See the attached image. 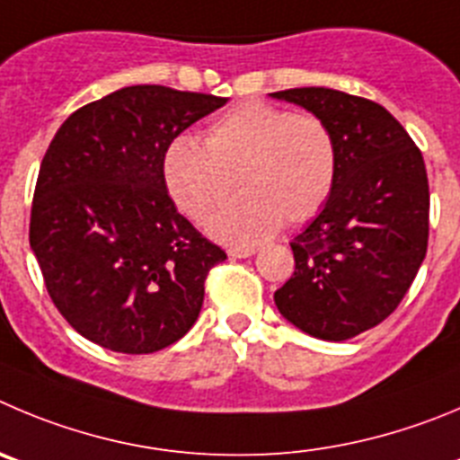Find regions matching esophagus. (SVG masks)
Listing matches in <instances>:
<instances>
[{
  "instance_id": "34e87169",
  "label": "esophagus",
  "mask_w": 460,
  "mask_h": 460,
  "mask_svg": "<svg viewBox=\"0 0 460 460\" xmlns=\"http://www.w3.org/2000/svg\"><path fill=\"white\" fill-rule=\"evenodd\" d=\"M254 252V247H231L226 254H229V259H247V256H252Z\"/></svg>"
}]
</instances>
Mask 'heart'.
I'll use <instances>...</instances> for the list:
<instances>
[{
	"mask_svg": "<svg viewBox=\"0 0 460 460\" xmlns=\"http://www.w3.org/2000/svg\"><path fill=\"white\" fill-rule=\"evenodd\" d=\"M163 183L172 201L201 222L234 192L243 195L206 229L231 244H252L286 225H304L324 208L336 186L333 131L313 113L268 102H243L213 119L204 145L177 136L163 152Z\"/></svg>",
	"mask_w": 460,
	"mask_h": 460,
	"instance_id": "obj_1",
	"label": "heart"
}]
</instances>
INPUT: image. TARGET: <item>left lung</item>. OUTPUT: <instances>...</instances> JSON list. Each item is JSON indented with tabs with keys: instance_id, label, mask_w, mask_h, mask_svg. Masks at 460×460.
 <instances>
[{
	"instance_id": "8db88e82",
	"label": "left lung",
	"mask_w": 460,
	"mask_h": 460,
	"mask_svg": "<svg viewBox=\"0 0 460 460\" xmlns=\"http://www.w3.org/2000/svg\"><path fill=\"white\" fill-rule=\"evenodd\" d=\"M333 131L338 174L320 216L290 243L295 272L274 293L290 324L341 342L384 322L427 256L429 181L422 152L381 104L332 88L272 93Z\"/></svg>"
}]
</instances>
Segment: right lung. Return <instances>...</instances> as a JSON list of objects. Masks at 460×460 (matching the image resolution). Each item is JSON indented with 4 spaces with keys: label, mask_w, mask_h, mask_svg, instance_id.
<instances>
[{
    "label": "right lung",
    "mask_w": 460,
    "mask_h": 460,
    "mask_svg": "<svg viewBox=\"0 0 460 460\" xmlns=\"http://www.w3.org/2000/svg\"><path fill=\"white\" fill-rule=\"evenodd\" d=\"M225 97L128 85L56 131L33 192L29 243L70 327L119 354H152L195 324L210 268L226 259L163 183L167 145Z\"/></svg>",
    "instance_id": "add662e5"
}]
</instances>
